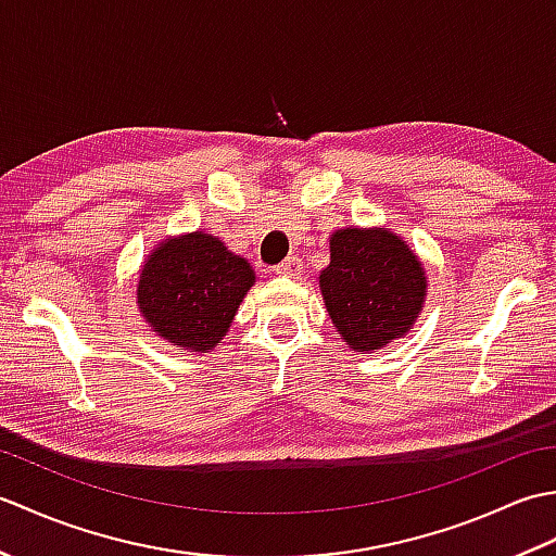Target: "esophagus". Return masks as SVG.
Returning a JSON list of instances; mask_svg holds the SVG:
<instances>
[{"label":"esophagus","instance_id":"obj_1","mask_svg":"<svg viewBox=\"0 0 556 556\" xmlns=\"http://www.w3.org/2000/svg\"><path fill=\"white\" fill-rule=\"evenodd\" d=\"M275 271H277L279 277L299 279V277H301V271H303V263H301V257H296V255L287 257L285 263H281V265H277V267H275Z\"/></svg>","mask_w":556,"mask_h":556}]
</instances>
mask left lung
<instances>
[{"label": "left lung", "mask_w": 556, "mask_h": 556, "mask_svg": "<svg viewBox=\"0 0 556 556\" xmlns=\"http://www.w3.org/2000/svg\"><path fill=\"white\" fill-rule=\"evenodd\" d=\"M317 281L337 334L365 353L406 337L428 296L422 260L384 227L332 231L329 265Z\"/></svg>", "instance_id": "left-lung-1"}]
</instances>
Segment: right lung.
Returning <instances> with one entry per match:
<instances>
[{"label": "right lung", "instance_id": "1", "mask_svg": "<svg viewBox=\"0 0 556 556\" xmlns=\"http://www.w3.org/2000/svg\"><path fill=\"white\" fill-rule=\"evenodd\" d=\"M255 269L217 236H167L138 269L136 305L143 323L169 346L207 353L222 344Z\"/></svg>", "mask_w": 556, "mask_h": 556}]
</instances>
